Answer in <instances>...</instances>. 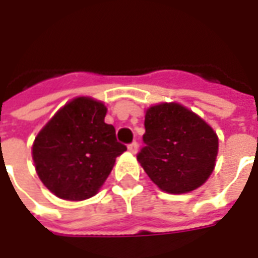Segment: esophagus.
I'll use <instances>...</instances> for the list:
<instances>
[{"instance_id":"esophagus-1","label":"esophagus","mask_w":258,"mask_h":258,"mask_svg":"<svg viewBox=\"0 0 258 258\" xmlns=\"http://www.w3.org/2000/svg\"><path fill=\"white\" fill-rule=\"evenodd\" d=\"M128 151L131 152V153H137V152H138V144H137V141H134V142H131V144H130Z\"/></svg>"}]
</instances>
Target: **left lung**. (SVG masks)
I'll return each mask as SVG.
<instances>
[{"label": "left lung", "mask_w": 258, "mask_h": 258, "mask_svg": "<svg viewBox=\"0 0 258 258\" xmlns=\"http://www.w3.org/2000/svg\"><path fill=\"white\" fill-rule=\"evenodd\" d=\"M145 146L137 155L149 178L168 194L199 188L216 164L218 138L209 124L178 103L149 107Z\"/></svg>", "instance_id": "obj_1"}]
</instances>
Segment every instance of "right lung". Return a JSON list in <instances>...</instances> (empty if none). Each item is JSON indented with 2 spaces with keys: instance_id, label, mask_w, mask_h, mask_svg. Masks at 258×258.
<instances>
[{
  "instance_id": "right-lung-1",
  "label": "right lung",
  "mask_w": 258,
  "mask_h": 258,
  "mask_svg": "<svg viewBox=\"0 0 258 258\" xmlns=\"http://www.w3.org/2000/svg\"><path fill=\"white\" fill-rule=\"evenodd\" d=\"M106 107L91 98L64 105L37 135L33 160L42 184L66 200H84L98 192L116 157L127 146L105 123Z\"/></svg>"
}]
</instances>
